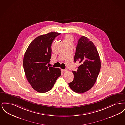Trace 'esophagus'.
<instances>
[{
	"label": "esophagus",
	"mask_w": 125,
	"mask_h": 125,
	"mask_svg": "<svg viewBox=\"0 0 125 125\" xmlns=\"http://www.w3.org/2000/svg\"><path fill=\"white\" fill-rule=\"evenodd\" d=\"M66 71H67L66 69H61V71L63 73H65Z\"/></svg>",
	"instance_id": "1"
}]
</instances>
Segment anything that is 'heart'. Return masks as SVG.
I'll list each match as a JSON object with an SVG mask.
<instances>
[{
	"label": "heart",
	"instance_id": "obj_1",
	"mask_svg": "<svg viewBox=\"0 0 125 125\" xmlns=\"http://www.w3.org/2000/svg\"><path fill=\"white\" fill-rule=\"evenodd\" d=\"M73 41V36L71 35L68 34L66 35L65 37L64 40L63 41V42H72Z\"/></svg>",
	"mask_w": 125,
	"mask_h": 125
}]
</instances>
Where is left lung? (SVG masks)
Here are the masks:
<instances>
[{
	"instance_id": "8db88e82",
	"label": "left lung",
	"mask_w": 125,
	"mask_h": 125,
	"mask_svg": "<svg viewBox=\"0 0 125 125\" xmlns=\"http://www.w3.org/2000/svg\"><path fill=\"white\" fill-rule=\"evenodd\" d=\"M74 62L81 65L76 71H73V80L68 85L71 89L83 93L90 89L96 81L101 68L99 54L94 44L86 36H82L78 41Z\"/></svg>"
}]
</instances>
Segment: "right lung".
Masks as SVG:
<instances>
[{
	"label": "right lung",
	"instance_id": "add662e5",
	"mask_svg": "<svg viewBox=\"0 0 125 125\" xmlns=\"http://www.w3.org/2000/svg\"><path fill=\"white\" fill-rule=\"evenodd\" d=\"M60 34L51 32L38 36L25 52L23 64L25 75L32 87L38 92L51 90L61 75L60 69L47 66L51 58L52 42Z\"/></svg>",
	"mask_w": 125,
	"mask_h": 125
}]
</instances>
